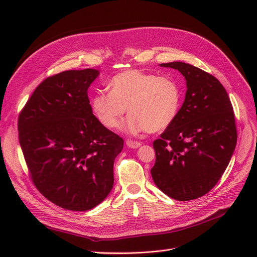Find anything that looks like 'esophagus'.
Masks as SVG:
<instances>
[{
	"instance_id": "1",
	"label": "esophagus",
	"mask_w": 257,
	"mask_h": 257,
	"mask_svg": "<svg viewBox=\"0 0 257 257\" xmlns=\"http://www.w3.org/2000/svg\"><path fill=\"white\" fill-rule=\"evenodd\" d=\"M126 146L128 148H132V149H137V148L142 146V143L134 142V141H126Z\"/></svg>"
}]
</instances>
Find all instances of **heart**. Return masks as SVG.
<instances>
[{"mask_svg":"<svg viewBox=\"0 0 257 257\" xmlns=\"http://www.w3.org/2000/svg\"><path fill=\"white\" fill-rule=\"evenodd\" d=\"M108 85L109 93L98 92L91 99L93 113L108 130L119 126L127 108L124 131L157 133L168 127L180 109L181 90L170 77L128 69L112 77Z\"/></svg>","mask_w":257,"mask_h":257,"instance_id":"1","label":"heart"}]
</instances>
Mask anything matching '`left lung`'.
I'll return each mask as SVG.
<instances>
[{"instance_id": "obj_1", "label": "left lung", "mask_w": 257, "mask_h": 257, "mask_svg": "<svg viewBox=\"0 0 257 257\" xmlns=\"http://www.w3.org/2000/svg\"><path fill=\"white\" fill-rule=\"evenodd\" d=\"M160 65L178 69L186 92L177 118L153 142L152 179L169 197L195 199L213 188L228 165L237 144L235 114L226 90L212 75L183 62Z\"/></svg>"}]
</instances>
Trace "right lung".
<instances>
[{
    "label": "right lung",
    "instance_id": "obj_1",
    "mask_svg": "<svg viewBox=\"0 0 257 257\" xmlns=\"http://www.w3.org/2000/svg\"><path fill=\"white\" fill-rule=\"evenodd\" d=\"M99 71H65L45 79L19 114V143L31 178L51 203L73 211L96 207L113 186L123 139L93 114L88 89Z\"/></svg>",
    "mask_w": 257,
    "mask_h": 257
}]
</instances>
